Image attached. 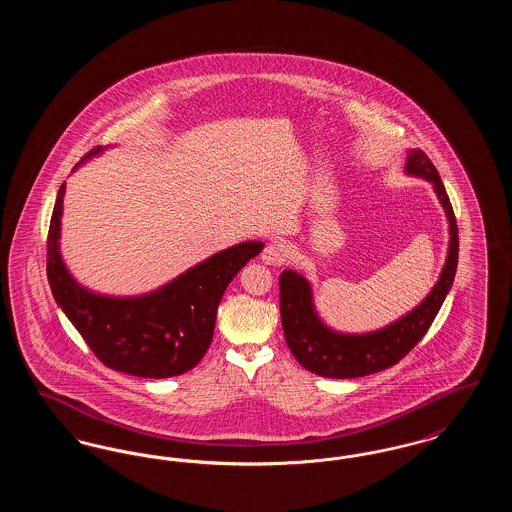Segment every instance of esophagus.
Wrapping results in <instances>:
<instances>
[{
	"label": "esophagus",
	"instance_id": "obj_1",
	"mask_svg": "<svg viewBox=\"0 0 512 512\" xmlns=\"http://www.w3.org/2000/svg\"><path fill=\"white\" fill-rule=\"evenodd\" d=\"M286 247L280 242H268L261 253V259L265 265H284L286 261Z\"/></svg>",
	"mask_w": 512,
	"mask_h": 512
}]
</instances>
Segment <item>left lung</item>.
Instances as JSON below:
<instances>
[{"label":"left lung","instance_id":"8db88e82","mask_svg":"<svg viewBox=\"0 0 512 512\" xmlns=\"http://www.w3.org/2000/svg\"><path fill=\"white\" fill-rule=\"evenodd\" d=\"M407 174L426 178L434 184L449 220V251L439 280L426 299L411 313L390 326L368 334H340L318 318L311 284L305 276L284 270L280 282V315L286 343L299 365L324 378H359L397 365L424 338L438 315L445 295L451 290L459 263L457 219L434 163L422 149H411Z\"/></svg>","mask_w":512,"mask_h":512}]
</instances>
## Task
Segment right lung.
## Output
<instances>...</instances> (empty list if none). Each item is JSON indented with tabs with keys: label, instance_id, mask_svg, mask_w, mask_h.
<instances>
[{
	"label": "right lung",
	"instance_id": "add662e5",
	"mask_svg": "<svg viewBox=\"0 0 512 512\" xmlns=\"http://www.w3.org/2000/svg\"><path fill=\"white\" fill-rule=\"evenodd\" d=\"M103 147L88 151L82 161ZM65 184L59 188L48 232L51 293L99 361L138 378H171L192 370L207 353L220 299L232 278L265 245L244 242L215 253L157 292L107 297L74 282L59 253Z\"/></svg>",
	"mask_w": 512,
	"mask_h": 512
}]
</instances>
